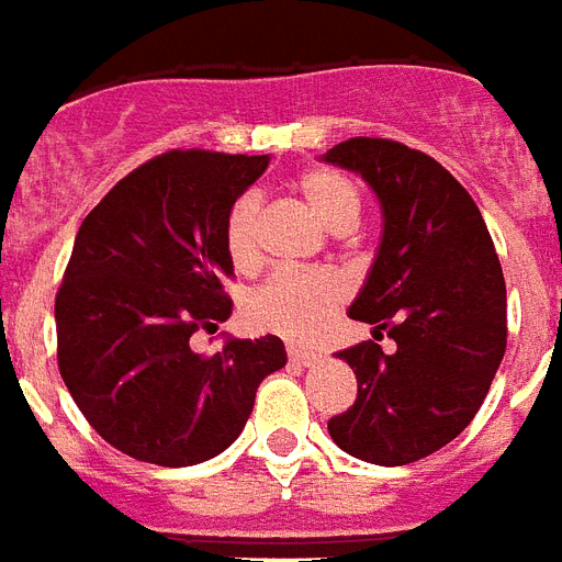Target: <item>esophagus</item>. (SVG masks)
I'll return each mask as SVG.
<instances>
[{
	"label": "esophagus",
	"mask_w": 562,
	"mask_h": 562,
	"mask_svg": "<svg viewBox=\"0 0 562 562\" xmlns=\"http://www.w3.org/2000/svg\"><path fill=\"white\" fill-rule=\"evenodd\" d=\"M289 358L300 367H314V363H321L323 355L317 352H308V349H296V346H289Z\"/></svg>",
	"instance_id": "1"
}]
</instances>
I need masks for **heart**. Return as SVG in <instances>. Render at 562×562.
<instances>
[{"label":"heart","instance_id":"1","mask_svg":"<svg viewBox=\"0 0 562 562\" xmlns=\"http://www.w3.org/2000/svg\"><path fill=\"white\" fill-rule=\"evenodd\" d=\"M294 190L331 234H349L360 222V190L352 178L328 167H308L291 178ZM225 250L236 271H254L262 259V207L254 195H241L225 218ZM344 282L323 271H280L254 291L250 321L277 335L312 344L323 335L337 305L344 303Z\"/></svg>","mask_w":562,"mask_h":562}]
</instances>
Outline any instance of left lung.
<instances>
[{
    "mask_svg": "<svg viewBox=\"0 0 562 562\" xmlns=\"http://www.w3.org/2000/svg\"><path fill=\"white\" fill-rule=\"evenodd\" d=\"M323 161L358 172L381 202V245L349 317L395 340L390 355L375 340L337 352L358 378V398L328 432L363 462H418L473 422L503 363L499 257L471 193L430 155L352 138Z\"/></svg>",
    "mask_w": 562,
    "mask_h": 562,
    "instance_id": "obj_1",
    "label": "left lung"
}]
</instances>
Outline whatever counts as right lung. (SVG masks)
Here are the masks:
<instances>
[{
  "label": "right lung",
  "instance_id": "add662e5",
  "mask_svg": "<svg viewBox=\"0 0 562 562\" xmlns=\"http://www.w3.org/2000/svg\"><path fill=\"white\" fill-rule=\"evenodd\" d=\"M268 155L172 149L121 178L77 231L57 291V363L86 422L161 468L207 462L245 430L257 386L285 367L280 337H190L234 312L225 218Z\"/></svg>",
  "mask_w": 562,
  "mask_h": 562
}]
</instances>
